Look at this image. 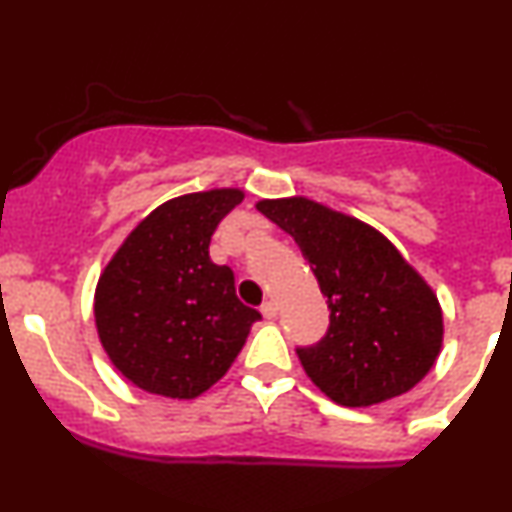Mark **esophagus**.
I'll list each match as a JSON object with an SVG mask.
<instances>
[{
    "label": "esophagus",
    "instance_id": "esophagus-1",
    "mask_svg": "<svg viewBox=\"0 0 512 512\" xmlns=\"http://www.w3.org/2000/svg\"><path fill=\"white\" fill-rule=\"evenodd\" d=\"M260 310H262V315L267 317V320H272V317H276V310H279V308H276L274 301H264Z\"/></svg>",
    "mask_w": 512,
    "mask_h": 512
}]
</instances>
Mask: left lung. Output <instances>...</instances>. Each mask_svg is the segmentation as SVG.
<instances>
[{"label":"left lung","instance_id":"1","mask_svg":"<svg viewBox=\"0 0 512 512\" xmlns=\"http://www.w3.org/2000/svg\"><path fill=\"white\" fill-rule=\"evenodd\" d=\"M296 240L330 305V332L298 349L308 378L342 407H373L426 378L443 346L436 291L378 228L308 197L260 199Z\"/></svg>","mask_w":512,"mask_h":512}]
</instances>
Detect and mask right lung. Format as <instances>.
I'll return each mask as SVG.
<instances>
[{
	"label": "right lung",
	"instance_id": "obj_1",
	"mask_svg": "<svg viewBox=\"0 0 512 512\" xmlns=\"http://www.w3.org/2000/svg\"><path fill=\"white\" fill-rule=\"evenodd\" d=\"M243 197L240 187H214L168 199L98 276V339L139 390L199 397L228 373L262 317L238 301L233 269L209 257L211 233Z\"/></svg>",
	"mask_w": 512,
	"mask_h": 512
}]
</instances>
